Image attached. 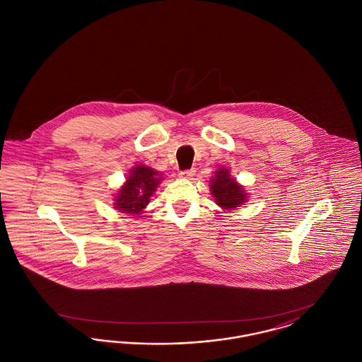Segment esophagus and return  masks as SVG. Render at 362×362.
<instances>
[{
    "label": "esophagus",
    "mask_w": 362,
    "mask_h": 362,
    "mask_svg": "<svg viewBox=\"0 0 362 362\" xmlns=\"http://www.w3.org/2000/svg\"><path fill=\"white\" fill-rule=\"evenodd\" d=\"M194 175H195V170H187V171L180 173V177H183V179H191Z\"/></svg>",
    "instance_id": "esophagus-1"
}]
</instances>
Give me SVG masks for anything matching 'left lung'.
<instances>
[{"label":"left lung","mask_w":362,"mask_h":362,"mask_svg":"<svg viewBox=\"0 0 362 362\" xmlns=\"http://www.w3.org/2000/svg\"><path fill=\"white\" fill-rule=\"evenodd\" d=\"M213 173L214 175L210 177L209 182L210 194L214 198V202L223 210H235L248 201L250 194L245 191V187L230 175L229 168L220 167Z\"/></svg>","instance_id":"obj_1"}]
</instances>
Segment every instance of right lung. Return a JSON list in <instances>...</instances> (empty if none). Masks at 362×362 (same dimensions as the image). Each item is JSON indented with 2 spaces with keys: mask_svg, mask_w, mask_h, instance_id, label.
Segmentation results:
<instances>
[{
  "mask_svg": "<svg viewBox=\"0 0 362 362\" xmlns=\"http://www.w3.org/2000/svg\"><path fill=\"white\" fill-rule=\"evenodd\" d=\"M163 179V173L148 165H134L114 195V207L124 214L139 216L149 205Z\"/></svg>",
  "mask_w": 362,
  "mask_h": 362,
  "instance_id": "right-lung-1",
  "label": "right lung"
}]
</instances>
